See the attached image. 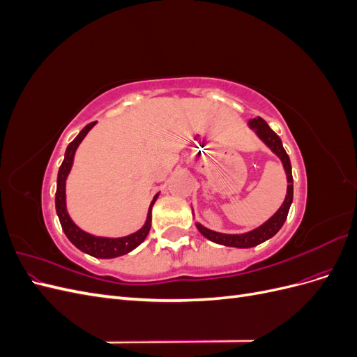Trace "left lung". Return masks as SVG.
<instances>
[{
    "label": "left lung",
    "instance_id": "1",
    "mask_svg": "<svg viewBox=\"0 0 357 357\" xmlns=\"http://www.w3.org/2000/svg\"><path fill=\"white\" fill-rule=\"evenodd\" d=\"M256 134L259 135V138L262 139V142L273 150V152L282 159L284 169H286V174H287V195L286 199L283 202L282 207L278 208V211L273 215L271 219L268 222H265L262 226H259L257 229L250 231L247 234H241V235H229V234H219V232H214L210 231L207 228H204L202 225L197 223V228L199 229V232L205 236V238H208L214 243L218 244H223V245H229V247H240V248H247V247H255L257 244H261L266 240L271 238L274 236L280 228H282L283 223L286 222L287 218V213L290 208V204L294 201V177H291V165H290V159L286 153V150L283 147L282 139L280 137L273 131L271 128L268 126V123L264 121L262 117H256L253 121L248 122Z\"/></svg>",
    "mask_w": 357,
    "mask_h": 357
}]
</instances>
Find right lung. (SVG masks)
Here are the masks:
<instances>
[{"instance_id": "add662e5", "label": "right lung", "mask_w": 357, "mask_h": 357, "mask_svg": "<svg viewBox=\"0 0 357 357\" xmlns=\"http://www.w3.org/2000/svg\"><path fill=\"white\" fill-rule=\"evenodd\" d=\"M96 122L86 125L80 131V134L73 139V142L68 144V147L66 150V158H63L62 165L59 167V172H58L55 205H56V213H58V218H59V222H61L63 232H66L67 238L75 247H77L79 250L88 253L93 257L112 259V257H117V256L129 253L131 250H134L137 245H139L146 240V236L150 231V220H152V207H153V204H155L158 195L153 198L152 204H150L146 225L143 226L142 229L137 231L135 234L123 236V238H102V236H95V235H91L88 232L82 231L79 226H75L73 223V220L70 219V215L67 213V208H66V180H67V176H68V172H70L71 165H73L75 150H77L79 144L82 143V139L84 138L86 134L89 132V129Z\"/></svg>"}]
</instances>
